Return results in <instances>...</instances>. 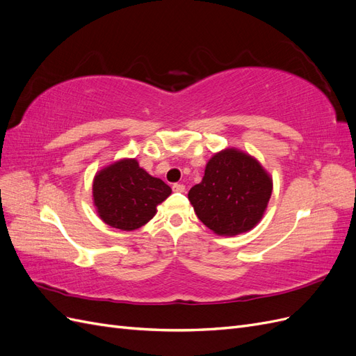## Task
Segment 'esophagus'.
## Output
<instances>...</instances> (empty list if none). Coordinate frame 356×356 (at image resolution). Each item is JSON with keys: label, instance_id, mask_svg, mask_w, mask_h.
<instances>
[{"label": "esophagus", "instance_id": "esophagus-1", "mask_svg": "<svg viewBox=\"0 0 356 356\" xmlns=\"http://www.w3.org/2000/svg\"><path fill=\"white\" fill-rule=\"evenodd\" d=\"M172 190L177 191V193H184L186 191V186L184 184H178V182H177V184L172 186Z\"/></svg>", "mask_w": 356, "mask_h": 356}]
</instances>
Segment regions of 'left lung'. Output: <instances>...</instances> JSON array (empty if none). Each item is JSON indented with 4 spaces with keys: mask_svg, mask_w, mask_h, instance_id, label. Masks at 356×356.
Listing matches in <instances>:
<instances>
[{
    "mask_svg": "<svg viewBox=\"0 0 356 356\" xmlns=\"http://www.w3.org/2000/svg\"><path fill=\"white\" fill-rule=\"evenodd\" d=\"M272 179L255 159L230 148L215 154L200 184L188 191L197 218L213 233L234 236L261 220Z\"/></svg>",
    "mask_w": 356,
    "mask_h": 356,
    "instance_id": "left-lung-1",
    "label": "left lung"
}]
</instances>
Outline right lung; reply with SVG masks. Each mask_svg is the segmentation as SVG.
Listing matches in <instances>:
<instances>
[{"mask_svg": "<svg viewBox=\"0 0 356 356\" xmlns=\"http://www.w3.org/2000/svg\"><path fill=\"white\" fill-rule=\"evenodd\" d=\"M172 193L163 181L148 175L135 159L115 161L93 179V202L104 222L136 230L152 220L159 203Z\"/></svg>", "mask_w": 356, "mask_h": 356, "instance_id": "right-lung-1", "label": "right lung"}]
</instances>
